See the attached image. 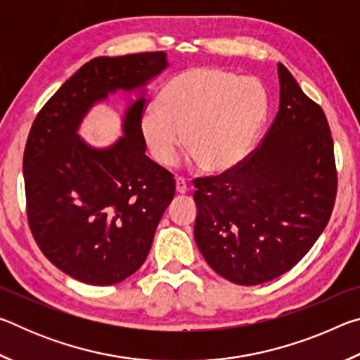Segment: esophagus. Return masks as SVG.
I'll return each mask as SVG.
<instances>
[{
  "label": "esophagus",
  "instance_id": "34e87169",
  "mask_svg": "<svg viewBox=\"0 0 360 360\" xmlns=\"http://www.w3.org/2000/svg\"><path fill=\"white\" fill-rule=\"evenodd\" d=\"M176 192L178 193L187 192V182L184 178H176Z\"/></svg>",
  "mask_w": 360,
  "mask_h": 360
}]
</instances>
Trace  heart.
I'll return each mask as SVG.
<instances>
[{
	"label": "heart",
	"mask_w": 360,
	"mask_h": 360,
	"mask_svg": "<svg viewBox=\"0 0 360 360\" xmlns=\"http://www.w3.org/2000/svg\"><path fill=\"white\" fill-rule=\"evenodd\" d=\"M266 115L268 94L257 79L192 68L165 85L139 129L158 165L172 167L182 141L203 172L225 173L248 157Z\"/></svg>",
	"instance_id": "obj_1"
}]
</instances>
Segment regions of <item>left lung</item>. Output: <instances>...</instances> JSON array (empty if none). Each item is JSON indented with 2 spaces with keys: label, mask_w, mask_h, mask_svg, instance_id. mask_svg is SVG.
<instances>
[{
  "label": "left lung",
  "mask_w": 360,
  "mask_h": 360,
  "mask_svg": "<svg viewBox=\"0 0 360 360\" xmlns=\"http://www.w3.org/2000/svg\"><path fill=\"white\" fill-rule=\"evenodd\" d=\"M279 109L238 167L193 181L195 241L217 275L255 285L284 275L313 248L337 197L326 114L278 63Z\"/></svg>",
  "instance_id": "obj_1"
}]
</instances>
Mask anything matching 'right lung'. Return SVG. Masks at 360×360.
<instances>
[{
    "mask_svg": "<svg viewBox=\"0 0 360 360\" xmlns=\"http://www.w3.org/2000/svg\"><path fill=\"white\" fill-rule=\"evenodd\" d=\"M168 68L165 52L96 57L49 100L23 152L28 224L42 254L92 285L124 281L144 264L155 229L174 197L173 174L146 155L139 129L146 85ZM138 89L122 136L94 148L78 136L96 102Z\"/></svg>",
    "mask_w": 360,
    "mask_h": 360,
    "instance_id": "1",
    "label": "right lung"
}]
</instances>
